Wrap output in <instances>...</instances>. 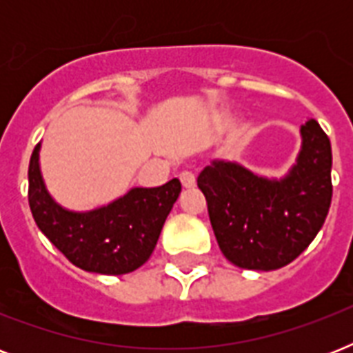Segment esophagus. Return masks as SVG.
<instances>
[{
    "label": "esophagus",
    "mask_w": 353,
    "mask_h": 353,
    "mask_svg": "<svg viewBox=\"0 0 353 353\" xmlns=\"http://www.w3.org/2000/svg\"><path fill=\"white\" fill-rule=\"evenodd\" d=\"M179 181H181V185L185 188L196 187V176H194L192 172H188V170L181 172V174H179Z\"/></svg>",
    "instance_id": "esophagus-1"
}]
</instances>
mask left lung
<instances>
[{
    "label": "left lung",
    "instance_id": "1",
    "mask_svg": "<svg viewBox=\"0 0 353 353\" xmlns=\"http://www.w3.org/2000/svg\"><path fill=\"white\" fill-rule=\"evenodd\" d=\"M299 163L282 181L216 161L198 177L223 256L271 271L293 262L321 231L332 203V144L315 119L301 128Z\"/></svg>",
    "mask_w": 353,
    "mask_h": 353
}]
</instances>
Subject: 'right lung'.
Returning a JSON list of instances; mask_svg holds the SVG:
<instances>
[{
    "mask_svg": "<svg viewBox=\"0 0 353 353\" xmlns=\"http://www.w3.org/2000/svg\"><path fill=\"white\" fill-rule=\"evenodd\" d=\"M36 144L29 163V207L36 225L77 268L101 274H124L141 268L154 252L179 179L163 187L133 188L124 198L91 212H69L47 194Z\"/></svg>",
    "mask_w": 353,
    "mask_h": 353,
    "instance_id": "1",
    "label": "right lung"
}]
</instances>
